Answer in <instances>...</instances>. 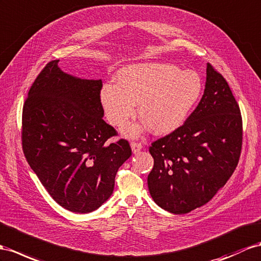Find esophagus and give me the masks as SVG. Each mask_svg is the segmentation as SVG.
<instances>
[{
	"label": "esophagus",
	"instance_id": "obj_1",
	"mask_svg": "<svg viewBox=\"0 0 261 261\" xmlns=\"http://www.w3.org/2000/svg\"><path fill=\"white\" fill-rule=\"evenodd\" d=\"M130 145H131V149H132L133 153H138L140 150L142 149V144H141V143H139V142L132 141V142L130 143Z\"/></svg>",
	"mask_w": 261,
	"mask_h": 261
}]
</instances>
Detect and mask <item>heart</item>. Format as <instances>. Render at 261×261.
I'll list each match as a JSON object with an SVG mask.
<instances>
[{"mask_svg": "<svg viewBox=\"0 0 261 261\" xmlns=\"http://www.w3.org/2000/svg\"><path fill=\"white\" fill-rule=\"evenodd\" d=\"M203 91V80L194 70H182L168 63L126 66L116 76V86L100 92L105 115L115 126H123L135 116L136 103L141 124L131 125L126 135L137 137L149 128L156 135L176 130L189 117Z\"/></svg>", "mask_w": 261, "mask_h": 261, "instance_id": "b5f03b06", "label": "heart"}]
</instances>
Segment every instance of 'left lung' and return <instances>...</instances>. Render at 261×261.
Instances as JSON below:
<instances>
[{
	"mask_svg": "<svg viewBox=\"0 0 261 261\" xmlns=\"http://www.w3.org/2000/svg\"><path fill=\"white\" fill-rule=\"evenodd\" d=\"M243 144V119L228 84L211 64L199 103L183 125L152 142L148 176L153 200L173 214L208 203L235 171Z\"/></svg>",
	"mask_w": 261,
	"mask_h": 261,
	"instance_id": "1",
	"label": "left lung"
}]
</instances>
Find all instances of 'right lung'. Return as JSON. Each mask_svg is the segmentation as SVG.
Listing matches in <instances>:
<instances>
[{
	"label": "right lung",
	"mask_w": 261,
	"mask_h": 261,
	"mask_svg": "<svg viewBox=\"0 0 261 261\" xmlns=\"http://www.w3.org/2000/svg\"><path fill=\"white\" fill-rule=\"evenodd\" d=\"M46 65L23 106L22 148L31 169L57 204L90 213L108 199L116 174L131 155L124 139L102 119L101 79H80Z\"/></svg>",
	"instance_id": "add662e5"
}]
</instances>
